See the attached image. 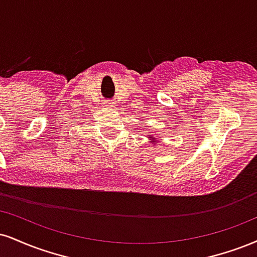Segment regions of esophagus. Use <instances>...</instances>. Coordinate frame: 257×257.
<instances>
[{
	"instance_id": "obj_1",
	"label": "esophagus",
	"mask_w": 257,
	"mask_h": 257,
	"mask_svg": "<svg viewBox=\"0 0 257 257\" xmlns=\"http://www.w3.org/2000/svg\"><path fill=\"white\" fill-rule=\"evenodd\" d=\"M105 104H106V106H112V101H110V100H107Z\"/></svg>"
}]
</instances>
